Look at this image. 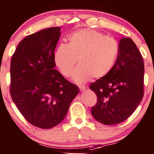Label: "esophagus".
<instances>
[{
    "label": "esophagus",
    "mask_w": 154,
    "mask_h": 154,
    "mask_svg": "<svg viewBox=\"0 0 154 154\" xmlns=\"http://www.w3.org/2000/svg\"><path fill=\"white\" fill-rule=\"evenodd\" d=\"M79 89H80V90L82 91V92H83V91H85L86 89H87V87H86L85 86H84V85H79Z\"/></svg>",
    "instance_id": "obj_1"
}]
</instances>
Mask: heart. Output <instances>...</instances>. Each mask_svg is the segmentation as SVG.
Listing matches in <instances>:
<instances>
[{
  "label": "heart",
  "instance_id": "1",
  "mask_svg": "<svg viewBox=\"0 0 154 154\" xmlns=\"http://www.w3.org/2000/svg\"><path fill=\"white\" fill-rule=\"evenodd\" d=\"M68 40V44L59 45L54 54V62L64 76L72 74L77 59L79 64L72 74L77 83L105 76L112 68L119 52L113 38L93 29H83L70 34Z\"/></svg>",
  "mask_w": 154,
  "mask_h": 154
}]
</instances>
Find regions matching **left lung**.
<instances>
[{
	"instance_id": "left-lung-1",
	"label": "left lung",
	"mask_w": 154,
	"mask_h": 154,
	"mask_svg": "<svg viewBox=\"0 0 154 154\" xmlns=\"http://www.w3.org/2000/svg\"><path fill=\"white\" fill-rule=\"evenodd\" d=\"M144 70L143 57L136 45L130 38H121L112 68L90 87L97 97L91 110L97 121L115 125L132 115L143 97Z\"/></svg>"
}]
</instances>
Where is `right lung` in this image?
Listing matches in <instances>:
<instances>
[{
  "instance_id": "add662e5",
  "label": "right lung",
  "mask_w": 154,
  "mask_h": 154,
  "mask_svg": "<svg viewBox=\"0 0 154 154\" xmlns=\"http://www.w3.org/2000/svg\"><path fill=\"white\" fill-rule=\"evenodd\" d=\"M60 27L37 31L25 37L11 60L10 94L29 123L51 128L64 120L79 89L55 70L54 54Z\"/></svg>"
}]
</instances>
